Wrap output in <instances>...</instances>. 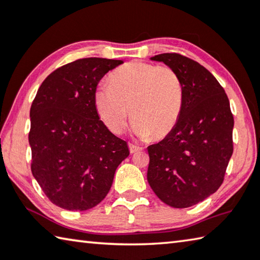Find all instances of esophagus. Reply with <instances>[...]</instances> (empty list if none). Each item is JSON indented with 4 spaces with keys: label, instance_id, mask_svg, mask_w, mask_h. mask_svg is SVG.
Returning <instances> with one entry per match:
<instances>
[{
    "label": "esophagus",
    "instance_id": "1",
    "mask_svg": "<svg viewBox=\"0 0 260 260\" xmlns=\"http://www.w3.org/2000/svg\"><path fill=\"white\" fill-rule=\"evenodd\" d=\"M129 149H130V153L134 154V153H136V152L142 151L143 148L139 147V146H136V145H134V144H129Z\"/></svg>",
    "mask_w": 260,
    "mask_h": 260
}]
</instances>
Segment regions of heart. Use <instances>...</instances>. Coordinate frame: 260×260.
Returning a JSON list of instances; mask_svg holds the SVG:
<instances>
[{
  "mask_svg": "<svg viewBox=\"0 0 260 260\" xmlns=\"http://www.w3.org/2000/svg\"><path fill=\"white\" fill-rule=\"evenodd\" d=\"M109 85H99L93 106L100 120L114 134H121L129 113L133 131L139 138L160 139L174 129L183 105L179 76L169 67L131 61L108 76ZM131 111H128V108Z\"/></svg>",
  "mask_w": 260,
  "mask_h": 260,
  "instance_id": "heart-1",
  "label": "heart"
}]
</instances>
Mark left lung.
Returning a JSON list of instances; mask_svg holds the SVG:
<instances>
[{"mask_svg":"<svg viewBox=\"0 0 260 260\" xmlns=\"http://www.w3.org/2000/svg\"><path fill=\"white\" fill-rule=\"evenodd\" d=\"M151 60L177 73L183 105L174 129L147 147V180L162 202L188 208L222 184L233 154L234 118L225 90L207 68L179 53H161Z\"/></svg>","mask_w":260,"mask_h":260,"instance_id":"1","label":"left lung"}]
</instances>
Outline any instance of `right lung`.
<instances>
[{
	"instance_id": "right-lung-1",
	"label": "right lung",
	"mask_w": 260,
	"mask_h": 260,
	"mask_svg": "<svg viewBox=\"0 0 260 260\" xmlns=\"http://www.w3.org/2000/svg\"><path fill=\"white\" fill-rule=\"evenodd\" d=\"M122 60L79 59L52 72L30 107L31 174L53 204L84 211L106 198L120 163L129 156L97 115L99 81Z\"/></svg>"
}]
</instances>
